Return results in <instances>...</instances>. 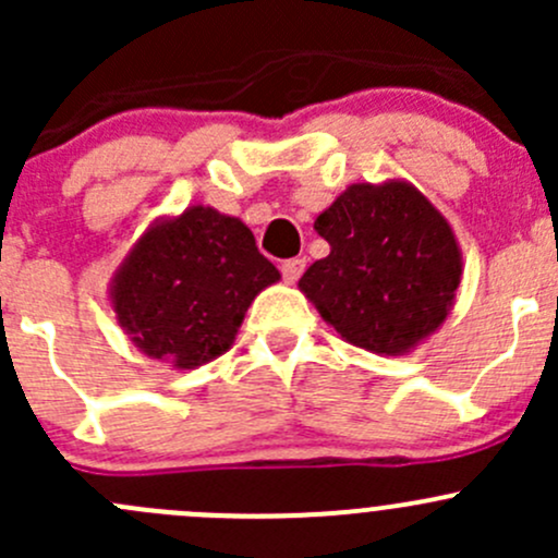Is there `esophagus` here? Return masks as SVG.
I'll return each mask as SVG.
<instances>
[{
    "label": "esophagus",
    "mask_w": 558,
    "mask_h": 558,
    "mask_svg": "<svg viewBox=\"0 0 558 558\" xmlns=\"http://www.w3.org/2000/svg\"><path fill=\"white\" fill-rule=\"evenodd\" d=\"M280 272H283L286 283H296V280L302 278V272H305V258H289V262H283Z\"/></svg>",
    "instance_id": "34e87169"
}]
</instances>
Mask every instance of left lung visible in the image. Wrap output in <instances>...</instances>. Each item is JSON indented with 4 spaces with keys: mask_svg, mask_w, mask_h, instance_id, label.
I'll use <instances>...</instances> for the list:
<instances>
[{
    "mask_svg": "<svg viewBox=\"0 0 558 558\" xmlns=\"http://www.w3.org/2000/svg\"><path fill=\"white\" fill-rule=\"evenodd\" d=\"M329 256L300 291L337 335L378 356H408L456 305L461 247L448 218L402 178L353 183L315 218Z\"/></svg>",
    "mask_w": 558,
    "mask_h": 558,
    "instance_id": "left-lung-1",
    "label": "left lung"
}]
</instances>
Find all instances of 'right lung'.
<instances>
[{"mask_svg": "<svg viewBox=\"0 0 558 558\" xmlns=\"http://www.w3.org/2000/svg\"><path fill=\"white\" fill-rule=\"evenodd\" d=\"M280 272L240 218L210 205L156 218L110 278V307L137 351L196 369L234 345L251 302Z\"/></svg>", "mask_w": 558, "mask_h": 558, "instance_id": "obj_1", "label": "right lung"}]
</instances>
